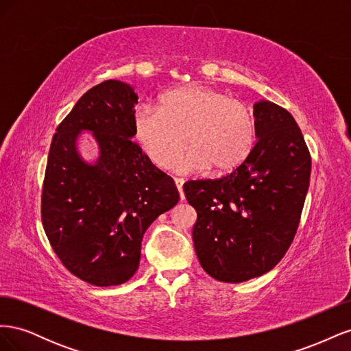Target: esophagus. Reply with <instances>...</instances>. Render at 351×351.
<instances>
[{"mask_svg":"<svg viewBox=\"0 0 351 351\" xmlns=\"http://www.w3.org/2000/svg\"><path fill=\"white\" fill-rule=\"evenodd\" d=\"M174 182H176L177 190H178V193H180V197H182V200H183V199H184V195H183V184H184V180H183V178H180V177H176V178H174Z\"/></svg>","mask_w":351,"mask_h":351,"instance_id":"obj_1","label":"esophagus"}]
</instances>
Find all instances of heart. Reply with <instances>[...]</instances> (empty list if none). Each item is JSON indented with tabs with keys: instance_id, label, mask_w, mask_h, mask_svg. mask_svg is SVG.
<instances>
[{
	"instance_id": "b5f03b06",
	"label": "heart",
	"mask_w": 351,
	"mask_h": 351,
	"mask_svg": "<svg viewBox=\"0 0 351 351\" xmlns=\"http://www.w3.org/2000/svg\"><path fill=\"white\" fill-rule=\"evenodd\" d=\"M134 134L159 167H169L187 142L190 146L174 167L180 173L210 168L217 173L239 167L254 143L250 110L224 92L204 84L168 90L158 108L143 105L134 114Z\"/></svg>"
}]
</instances>
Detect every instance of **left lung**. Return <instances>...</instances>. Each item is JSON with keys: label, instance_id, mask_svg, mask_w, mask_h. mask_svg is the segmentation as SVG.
I'll use <instances>...</instances> for the list:
<instances>
[{"label": "left lung", "instance_id": "obj_1", "mask_svg": "<svg viewBox=\"0 0 351 351\" xmlns=\"http://www.w3.org/2000/svg\"><path fill=\"white\" fill-rule=\"evenodd\" d=\"M253 117L256 142L234 171L183 186L197 212V259L212 278L224 282L261 277L282 259L309 189L312 159L293 115L259 101Z\"/></svg>", "mask_w": 351, "mask_h": 351}]
</instances>
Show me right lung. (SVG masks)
<instances>
[{"mask_svg": "<svg viewBox=\"0 0 351 351\" xmlns=\"http://www.w3.org/2000/svg\"><path fill=\"white\" fill-rule=\"evenodd\" d=\"M137 93L107 80L89 89L57 127L42 189V226L62 265L92 285L129 281L139 268L145 231L180 199L174 180L133 141ZM88 131L100 156L77 149Z\"/></svg>", "mask_w": 351, "mask_h": 351, "instance_id": "right-lung-1", "label": "right lung"}]
</instances>
